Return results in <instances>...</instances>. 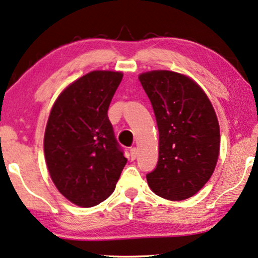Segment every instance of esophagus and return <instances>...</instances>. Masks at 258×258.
<instances>
[{"mask_svg": "<svg viewBox=\"0 0 258 258\" xmlns=\"http://www.w3.org/2000/svg\"><path fill=\"white\" fill-rule=\"evenodd\" d=\"M136 156H137V148L134 147L130 149V157H132V160H135Z\"/></svg>", "mask_w": 258, "mask_h": 258, "instance_id": "1", "label": "esophagus"}]
</instances>
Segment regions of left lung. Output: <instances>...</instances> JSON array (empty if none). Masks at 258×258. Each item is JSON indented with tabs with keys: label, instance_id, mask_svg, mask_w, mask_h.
<instances>
[{
	"label": "left lung",
	"instance_id": "left-lung-1",
	"mask_svg": "<svg viewBox=\"0 0 258 258\" xmlns=\"http://www.w3.org/2000/svg\"><path fill=\"white\" fill-rule=\"evenodd\" d=\"M160 134L156 168L148 184L160 197L189 199L213 175L220 153V125L206 93L191 79L168 70L140 75Z\"/></svg>",
	"mask_w": 258,
	"mask_h": 258
}]
</instances>
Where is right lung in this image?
Returning <instances> with one entry per match:
<instances>
[{"label":"right lung","mask_w":258,"mask_h":258,"mask_svg":"<svg viewBox=\"0 0 258 258\" xmlns=\"http://www.w3.org/2000/svg\"><path fill=\"white\" fill-rule=\"evenodd\" d=\"M122 73L96 70L62 91L44 134V156L50 177L66 199L89 208L115 190L126 163L108 117Z\"/></svg>","instance_id":"obj_1"}]
</instances>
